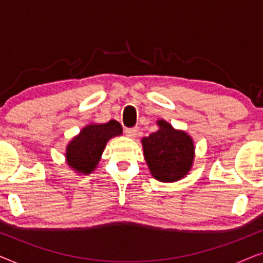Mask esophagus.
<instances>
[{"instance_id":"34e87169","label":"esophagus","mask_w":263,"mask_h":263,"mask_svg":"<svg viewBox=\"0 0 263 263\" xmlns=\"http://www.w3.org/2000/svg\"><path fill=\"white\" fill-rule=\"evenodd\" d=\"M125 135L128 136V138H130V139H134L136 135H138V133H139V128L138 127H134V128H127L125 129Z\"/></svg>"}]
</instances>
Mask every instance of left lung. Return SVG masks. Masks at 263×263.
Here are the masks:
<instances>
[{
    "label": "left lung",
    "instance_id": "1",
    "mask_svg": "<svg viewBox=\"0 0 263 263\" xmlns=\"http://www.w3.org/2000/svg\"><path fill=\"white\" fill-rule=\"evenodd\" d=\"M158 130L141 140L143 157L153 178L164 183L177 182L192 170L195 158L194 140L188 133L158 120Z\"/></svg>",
    "mask_w": 263,
    "mask_h": 263
}]
</instances>
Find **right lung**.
Returning a JSON list of instances; mask_svg holds the SVG:
<instances>
[{"mask_svg":"<svg viewBox=\"0 0 263 263\" xmlns=\"http://www.w3.org/2000/svg\"><path fill=\"white\" fill-rule=\"evenodd\" d=\"M122 125L111 120L107 123H89L81 129L66 147V163L79 175H89L96 170L110 139L122 135Z\"/></svg>","mask_w":263,"mask_h":263,"instance_id":"right-lung-1","label":"right lung"}]
</instances>
